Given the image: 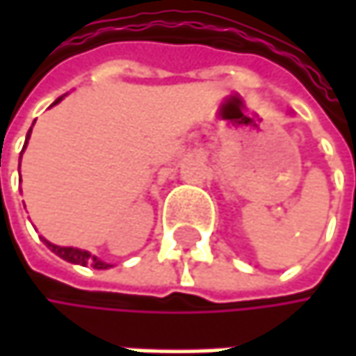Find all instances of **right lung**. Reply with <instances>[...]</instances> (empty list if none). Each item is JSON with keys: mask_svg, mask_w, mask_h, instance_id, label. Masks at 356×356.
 I'll return each mask as SVG.
<instances>
[{"mask_svg": "<svg viewBox=\"0 0 356 356\" xmlns=\"http://www.w3.org/2000/svg\"><path fill=\"white\" fill-rule=\"evenodd\" d=\"M65 97V95H63ZM63 97H59L53 105H57V103H61L63 101ZM51 105V107H53ZM31 131H33V127L29 129V134H26V142H24V148H22V152L26 150V144H29V140H31ZM22 152H20V161H22ZM42 241H44V245L51 249L55 255H59L61 259H65V261H70V264H78V266H92V268H97V270H107L111 268V264L107 261H103L101 257H97V255H92L90 251H86V249H78V248H61V245H55V243H51V241H47L44 237H40Z\"/></svg>", "mask_w": 356, "mask_h": 356, "instance_id": "1", "label": "right lung"}]
</instances>
